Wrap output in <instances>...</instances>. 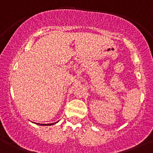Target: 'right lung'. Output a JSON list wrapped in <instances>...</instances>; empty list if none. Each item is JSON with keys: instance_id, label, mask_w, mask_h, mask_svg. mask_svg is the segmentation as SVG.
I'll list each match as a JSON object with an SVG mask.
<instances>
[{"instance_id": "add662e5", "label": "right lung", "mask_w": 153, "mask_h": 153, "mask_svg": "<svg viewBox=\"0 0 153 153\" xmlns=\"http://www.w3.org/2000/svg\"><path fill=\"white\" fill-rule=\"evenodd\" d=\"M58 123V122L54 123H50V124H40V123H36V124L40 125V126H52V125H54L55 123Z\"/></svg>"}]
</instances>
